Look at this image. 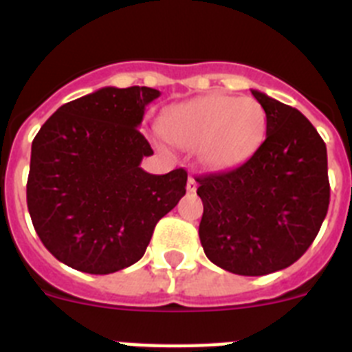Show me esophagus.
<instances>
[{"label":"esophagus","mask_w":352,"mask_h":352,"mask_svg":"<svg viewBox=\"0 0 352 352\" xmlns=\"http://www.w3.org/2000/svg\"><path fill=\"white\" fill-rule=\"evenodd\" d=\"M186 190L190 192V194H194L195 190H197V182H195V178H188V182H186Z\"/></svg>","instance_id":"34e87169"}]
</instances>
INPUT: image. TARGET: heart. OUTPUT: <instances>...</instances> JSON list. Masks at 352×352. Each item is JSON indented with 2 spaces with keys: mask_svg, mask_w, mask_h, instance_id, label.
Segmentation results:
<instances>
[{
  "mask_svg": "<svg viewBox=\"0 0 352 352\" xmlns=\"http://www.w3.org/2000/svg\"><path fill=\"white\" fill-rule=\"evenodd\" d=\"M268 130L263 105L250 96L204 95L169 107L162 133L178 148L197 149L206 169L227 170L254 157Z\"/></svg>",
  "mask_w": 352,
  "mask_h": 352,
  "instance_id": "1",
  "label": "heart"
}]
</instances>
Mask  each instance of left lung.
Masks as SVG:
<instances>
[{
  "label": "left lung",
  "instance_id": "left-lung-1",
  "mask_svg": "<svg viewBox=\"0 0 352 352\" xmlns=\"http://www.w3.org/2000/svg\"><path fill=\"white\" fill-rule=\"evenodd\" d=\"M268 116L254 157L226 173L199 176L204 213L199 238L226 272L261 276L303 256L328 213L326 144L294 107L252 89Z\"/></svg>",
  "mask_w": 352,
  "mask_h": 352
}]
</instances>
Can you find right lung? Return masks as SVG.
Here are the masks:
<instances>
[{
  "mask_svg": "<svg viewBox=\"0 0 352 352\" xmlns=\"http://www.w3.org/2000/svg\"><path fill=\"white\" fill-rule=\"evenodd\" d=\"M160 91L102 88L61 105L31 144L26 197L43 247L77 272L107 275L138 263L158 220L185 195L186 170L149 174L139 132Z\"/></svg>",
  "mask_w": 352,
  "mask_h": 352,
  "instance_id": "1",
  "label": "right lung"
}]
</instances>
